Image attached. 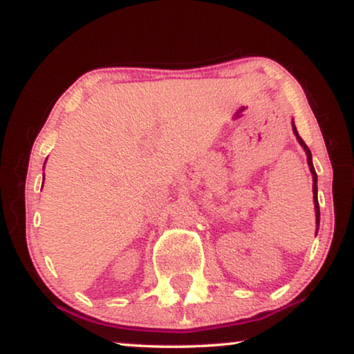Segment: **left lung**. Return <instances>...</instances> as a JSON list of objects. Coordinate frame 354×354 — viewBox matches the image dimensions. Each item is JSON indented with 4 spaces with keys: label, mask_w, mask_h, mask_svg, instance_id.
<instances>
[{
    "label": "left lung",
    "mask_w": 354,
    "mask_h": 354,
    "mask_svg": "<svg viewBox=\"0 0 354 354\" xmlns=\"http://www.w3.org/2000/svg\"><path fill=\"white\" fill-rule=\"evenodd\" d=\"M292 131L295 135V138H297L299 145L304 147L305 154H307V163L310 167V171H312V178H313V203H315V216H316V234H318V229H319V203H318V176H316V171H315V167H313V160H312V152H310L308 146L305 145V141L300 138L299 133H297V129H295L294 125V120H292Z\"/></svg>",
    "instance_id": "1"
}]
</instances>
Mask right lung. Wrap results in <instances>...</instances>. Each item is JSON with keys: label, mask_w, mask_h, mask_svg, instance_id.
I'll return each mask as SVG.
<instances>
[{"label": "right lung", "mask_w": 354, "mask_h": 354, "mask_svg": "<svg viewBox=\"0 0 354 354\" xmlns=\"http://www.w3.org/2000/svg\"><path fill=\"white\" fill-rule=\"evenodd\" d=\"M44 165H46V162H44Z\"/></svg>", "instance_id": "1"}]
</instances>
